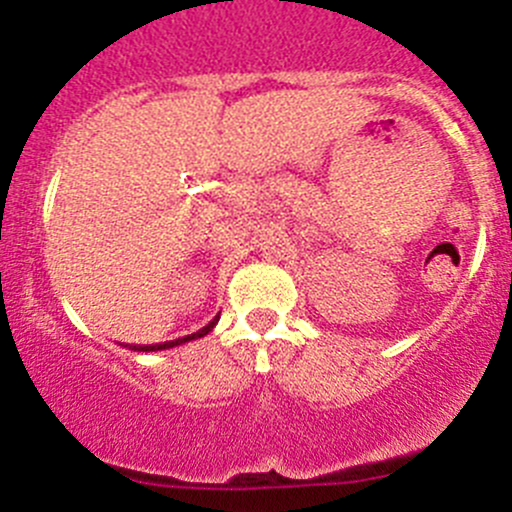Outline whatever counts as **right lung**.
<instances>
[{"label":"right lung","instance_id":"add662e5","mask_svg":"<svg viewBox=\"0 0 512 512\" xmlns=\"http://www.w3.org/2000/svg\"><path fill=\"white\" fill-rule=\"evenodd\" d=\"M218 319H220V314H218V317L213 319V322H210V324H205L203 329H198V332L188 334V337L173 339V342H163V344H126V347H128V349H133V352H163V349H173V347H180V344H185V342H193V339H200V337H205V334H208V332H213V327H215V324H218Z\"/></svg>","mask_w":512,"mask_h":512}]
</instances>
